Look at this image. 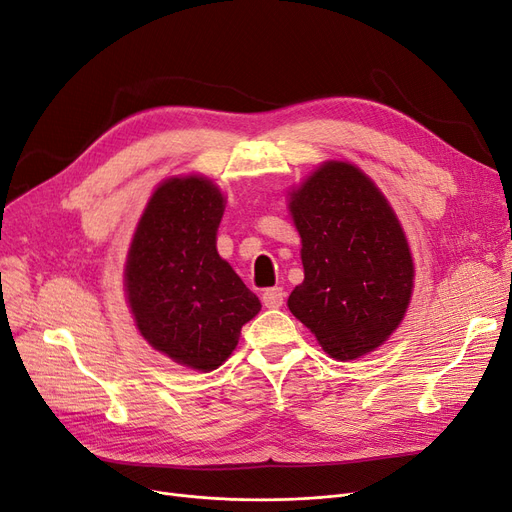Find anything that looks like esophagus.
Here are the masks:
<instances>
[{
    "label": "esophagus",
    "instance_id": "obj_1",
    "mask_svg": "<svg viewBox=\"0 0 512 512\" xmlns=\"http://www.w3.org/2000/svg\"><path fill=\"white\" fill-rule=\"evenodd\" d=\"M261 301L266 308H280L282 304H285V291H282L280 287L266 289L261 295Z\"/></svg>",
    "mask_w": 512,
    "mask_h": 512
}]
</instances>
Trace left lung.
<instances>
[{"mask_svg": "<svg viewBox=\"0 0 512 512\" xmlns=\"http://www.w3.org/2000/svg\"><path fill=\"white\" fill-rule=\"evenodd\" d=\"M304 282L289 310L337 361L377 346L403 320L413 261L403 227L356 166L327 162L291 194Z\"/></svg>", "mask_w": 512, "mask_h": 512, "instance_id": "8db88e82", "label": "left lung"}]
</instances>
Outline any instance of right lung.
Listing matches in <instances>:
<instances>
[{
    "instance_id": "1",
    "label": "right lung",
    "mask_w": 512,
    "mask_h": 512,
    "mask_svg": "<svg viewBox=\"0 0 512 512\" xmlns=\"http://www.w3.org/2000/svg\"><path fill=\"white\" fill-rule=\"evenodd\" d=\"M223 196L202 177L168 179L137 225L126 295L156 350L198 371L217 369L238 344L259 299L217 253Z\"/></svg>"
}]
</instances>
